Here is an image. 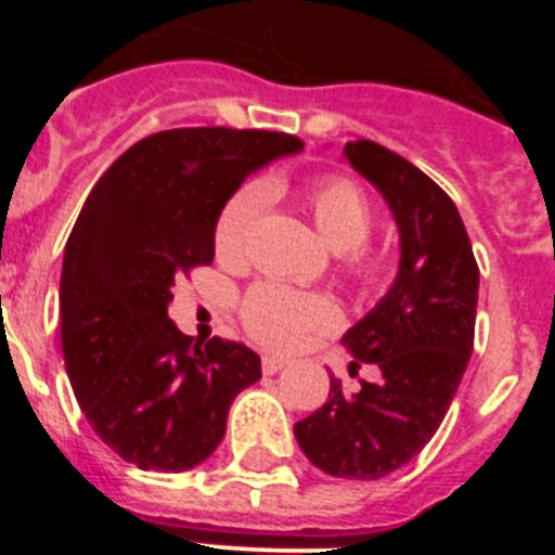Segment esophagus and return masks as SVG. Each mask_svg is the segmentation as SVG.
I'll return each mask as SVG.
<instances>
[{
  "instance_id": "obj_1",
  "label": "esophagus",
  "mask_w": 555,
  "mask_h": 555,
  "mask_svg": "<svg viewBox=\"0 0 555 555\" xmlns=\"http://www.w3.org/2000/svg\"><path fill=\"white\" fill-rule=\"evenodd\" d=\"M283 366H286V361H283V358H278V356H263L261 358L263 375H274V372H281Z\"/></svg>"
}]
</instances>
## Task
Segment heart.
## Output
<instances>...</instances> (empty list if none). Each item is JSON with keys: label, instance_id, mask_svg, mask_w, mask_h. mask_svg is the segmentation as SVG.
Here are the masks:
<instances>
[{"label": "heart", "instance_id": "obj_1", "mask_svg": "<svg viewBox=\"0 0 555 555\" xmlns=\"http://www.w3.org/2000/svg\"><path fill=\"white\" fill-rule=\"evenodd\" d=\"M267 191L247 183L222 205L214 228V249L222 261L238 263L247 255L255 219L261 214ZM306 208L317 233L333 253H347L345 267L358 281H375L384 272V258L366 253L372 233V203L364 191L347 178H320L302 191ZM242 322L255 341L272 350H294L311 333L336 327L338 311L325 294L292 292L278 283H258L242 300Z\"/></svg>", "mask_w": 555, "mask_h": 555}]
</instances>
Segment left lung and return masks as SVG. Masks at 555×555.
Returning a JSON list of instances; mask_svg holds the SVG:
<instances>
[{"instance_id": "obj_1", "label": "left lung", "mask_w": 555, "mask_h": 555, "mask_svg": "<svg viewBox=\"0 0 555 555\" xmlns=\"http://www.w3.org/2000/svg\"><path fill=\"white\" fill-rule=\"evenodd\" d=\"M345 158L389 205L400 267L389 292L341 336L350 370L375 364V384L345 395L331 377L322 409L294 425L313 467L375 480L409 464L439 430L473 356L478 263L459 208L425 171L375 141H347Z\"/></svg>"}]
</instances>
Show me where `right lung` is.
I'll list each match as a JSON object with an SVG mask.
<instances>
[{
    "label": "right lung",
    "instance_id": "1",
    "mask_svg": "<svg viewBox=\"0 0 555 555\" xmlns=\"http://www.w3.org/2000/svg\"><path fill=\"white\" fill-rule=\"evenodd\" d=\"M302 141L180 127L146 135L91 189L61 272V341L82 414L139 469L183 473L219 448L235 395L261 377L238 341H194L169 320L175 278L214 261L238 185Z\"/></svg>",
    "mask_w": 555,
    "mask_h": 555
}]
</instances>
